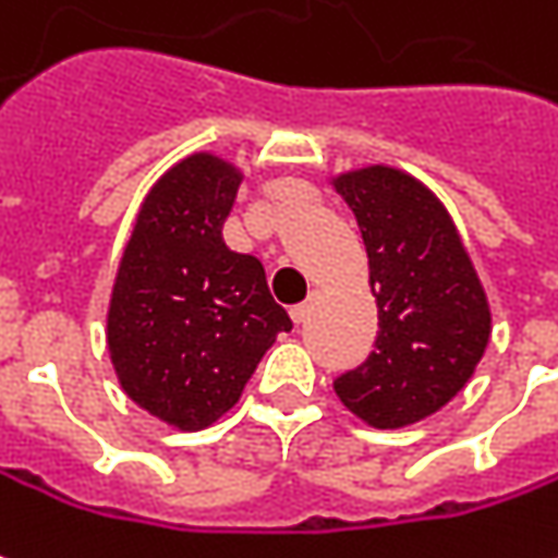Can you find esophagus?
<instances>
[{
  "instance_id": "esophagus-1",
  "label": "esophagus",
  "mask_w": 558,
  "mask_h": 558,
  "mask_svg": "<svg viewBox=\"0 0 558 558\" xmlns=\"http://www.w3.org/2000/svg\"><path fill=\"white\" fill-rule=\"evenodd\" d=\"M317 302H319V292L314 290L311 295H307V302H302V305L292 307V311H290L292 323H305V319L311 317V311H314V305H317Z\"/></svg>"
}]
</instances>
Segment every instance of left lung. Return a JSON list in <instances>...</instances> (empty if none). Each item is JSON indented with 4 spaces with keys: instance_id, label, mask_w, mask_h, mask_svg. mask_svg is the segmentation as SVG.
Masks as SVG:
<instances>
[{
    "instance_id": "8db88e82",
    "label": "left lung",
    "mask_w": 558,
    "mask_h": 558,
    "mask_svg": "<svg viewBox=\"0 0 558 558\" xmlns=\"http://www.w3.org/2000/svg\"><path fill=\"white\" fill-rule=\"evenodd\" d=\"M335 190L360 223L377 302L374 350L335 392L368 426H411L469 384L489 344V302L450 214L416 178L368 166Z\"/></svg>"
}]
</instances>
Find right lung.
Here are the masks:
<instances>
[{
  "label": "right lung",
  "instance_id": "right-lung-1",
  "mask_svg": "<svg viewBox=\"0 0 558 558\" xmlns=\"http://www.w3.org/2000/svg\"><path fill=\"white\" fill-rule=\"evenodd\" d=\"M241 171L193 154L144 198L117 268L108 350L135 404L181 432L211 426L292 319L256 256L226 247Z\"/></svg>",
  "mask_w": 558,
  "mask_h": 558
}]
</instances>
